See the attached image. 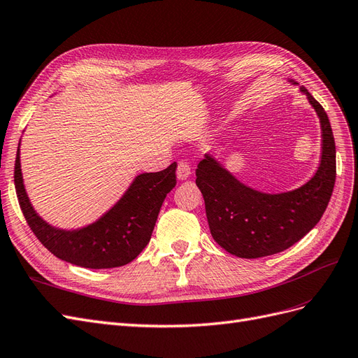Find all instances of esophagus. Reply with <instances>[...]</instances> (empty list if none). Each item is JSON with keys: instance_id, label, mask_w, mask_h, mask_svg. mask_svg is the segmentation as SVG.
Masks as SVG:
<instances>
[{"instance_id": "1", "label": "esophagus", "mask_w": 358, "mask_h": 358, "mask_svg": "<svg viewBox=\"0 0 358 358\" xmlns=\"http://www.w3.org/2000/svg\"><path fill=\"white\" fill-rule=\"evenodd\" d=\"M176 175L179 180H185L189 178L191 175V167L188 166L187 161H179L178 162V170H176Z\"/></svg>"}]
</instances>
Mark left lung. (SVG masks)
Instances as JSON below:
<instances>
[{
	"label": "left lung",
	"mask_w": 358,
	"mask_h": 358,
	"mask_svg": "<svg viewBox=\"0 0 358 358\" xmlns=\"http://www.w3.org/2000/svg\"><path fill=\"white\" fill-rule=\"evenodd\" d=\"M300 92L317 112L322 137L320 167L305 185L263 192L245 185L209 152L199 162L196 183L212 237L231 255L259 258L282 252L306 236L327 209L336 180L334 137L322 106L303 86Z\"/></svg>",
	"instance_id": "8db88e82"
}]
</instances>
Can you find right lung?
<instances>
[{"instance_id": "add662e5", "label": "right lung", "mask_w": 358, "mask_h": 358, "mask_svg": "<svg viewBox=\"0 0 358 358\" xmlns=\"http://www.w3.org/2000/svg\"><path fill=\"white\" fill-rule=\"evenodd\" d=\"M20 142L15 162V187L29 229L49 251L86 268L121 267L143 251L152 236L162 201L176 185V162L157 173H140L112 208L79 229L50 225L36 212L20 170Z\"/></svg>"}]
</instances>
